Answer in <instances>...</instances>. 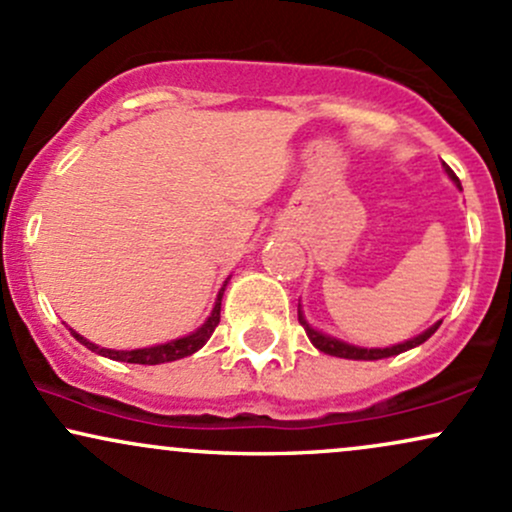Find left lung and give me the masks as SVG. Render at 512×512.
Masks as SVG:
<instances>
[{
	"label": "left lung",
	"instance_id": "left-lung-1",
	"mask_svg": "<svg viewBox=\"0 0 512 512\" xmlns=\"http://www.w3.org/2000/svg\"><path fill=\"white\" fill-rule=\"evenodd\" d=\"M445 170H448L450 178L457 182V187H460V180L455 178V173H452V170H450L448 166H445ZM460 190H462V187H460ZM298 322H301V325H303V330H305V334H308V339H310V342H313L315 349L325 351V354H330V356H339V358H354V361H378V358L397 356V354H402V351H409V349H414V346L424 344L426 339L431 337V334L438 330L440 322H443V320L436 322V325H433V327H428V330H426V332H421L419 337L409 339V342L395 344V346H387V349H363V346L346 344V342H342V339H334V337H330V334L317 332V330H313V327L308 325V322H305V317H303V313H301V308H298Z\"/></svg>",
	"mask_w": 512,
	"mask_h": 512
}]
</instances>
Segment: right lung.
Returning <instances> with one entry per match:
<instances>
[{
  "instance_id": "right-lung-1",
  "label": "right lung",
  "mask_w": 512,
  "mask_h": 512,
  "mask_svg": "<svg viewBox=\"0 0 512 512\" xmlns=\"http://www.w3.org/2000/svg\"><path fill=\"white\" fill-rule=\"evenodd\" d=\"M223 286H226V284H223ZM221 298H223V289L219 291V298H216V305H214V310H211V315L207 317V322H204V325L199 327V330H195L192 334H187V337L173 339V342H168V344L149 346V349H132V351L101 349V346L88 342V339L81 337V334H76L74 330H72V334H74L76 342L84 344L86 349L96 351V354H101V356L113 358V361L142 363V366H156V363L178 361V358H185V356L195 354V351H199L204 344L209 342V337H211V334H214L216 327H219V320H221Z\"/></svg>"
}]
</instances>
